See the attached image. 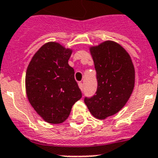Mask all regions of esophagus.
Returning a JSON list of instances; mask_svg holds the SVG:
<instances>
[{
  "label": "esophagus",
  "mask_w": 158,
  "mask_h": 158,
  "mask_svg": "<svg viewBox=\"0 0 158 158\" xmlns=\"http://www.w3.org/2000/svg\"><path fill=\"white\" fill-rule=\"evenodd\" d=\"M78 85H79V88H80V90L83 91V83H82L81 82H79V83H78Z\"/></svg>",
  "instance_id": "esophagus-1"
}]
</instances>
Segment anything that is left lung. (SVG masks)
<instances>
[{"mask_svg":"<svg viewBox=\"0 0 158 158\" xmlns=\"http://www.w3.org/2000/svg\"><path fill=\"white\" fill-rule=\"evenodd\" d=\"M90 53L97 71L96 95L84 99L93 117L106 119L123 108L135 86V67L127 50L112 40L91 46Z\"/></svg>","mask_w":158,"mask_h":158,"instance_id":"8db88e82","label":"left lung"}]
</instances>
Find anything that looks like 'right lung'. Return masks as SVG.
I'll list each match as a JSON object with an SVG mask.
<instances>
[{
  "instance_id": "obj_1",
  "label": "right lung",
  "mask_w": 158,
  "mask_h": 158,
  "mask_svg": "<svg viewBox=\"0 0 158 158\" xmlns=\"http://www.w3.org/2000/svg\"><path fill=\"white\" fill-rule=\"evenodd\" d=\"M72 52L57 42H48L35 53L27 69L28 101L48 123L66 121L73 105L82 97L75 70L68 64Z\"/></svg>"
}]
</instances>
